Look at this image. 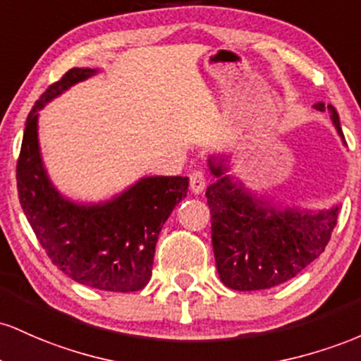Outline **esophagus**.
Wrapping results in <instances>:
<instances>
[{"mask_svg":"<svg viewBox=\"0 0 361 361\" xmlns=\"http://www.w3.org/2000/svg\"><path fill=\"white\" fill-rule=\"evenodd\" d=\"M189 185H191V191L194 194H201L206 188V176L202 170H194L189 176Z\"/></svg>","mask_w":361,"mask_h":361,"instance_id":"1","label":"esophagus"}]
</instances>
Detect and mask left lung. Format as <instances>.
<instances>
[{
    "mask_svg": "<svg viewBox=\"0 0 361 361\" xmlns=\"http://www.w3.org/2000/svg\"><path fill=\"white\" fill-rule=\"evenodd\" d=\"M315 109L329 112L344 137L333 105L317 104ZM209 169L218 177L206 189L212 242L225 286L238 291L273 288L297 276L324 252L338 221V206L319 213L278 212L224 176L221 161L209 160Z\"/></svg>",
    "mask_w": 361,
    "mask_h": 361,
    "instance_id": "1",
    "label": "left lung"
}]
</instances>
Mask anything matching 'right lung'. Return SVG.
<instances>
[{
  "label": "right lung",
  "instance_id": "right-lung-1",
  "mask_svg": "<svg viewBox=\"0 0 361 361\" xmlns=\"http://www.w3.org/2000/svg\"><path fill=\"white\" fill-rule=\"evenodd\" d=\"M95 70L71 68L32 107L17 161L20 204L39 244L75 281L104 291H137L152 276L159 233L188 194V177H147L104 204H75L61 197L42 167L37 111Z\"/></svg>",
  "mask_w": 361,
  "mask_h": 361
}]
</instances>
